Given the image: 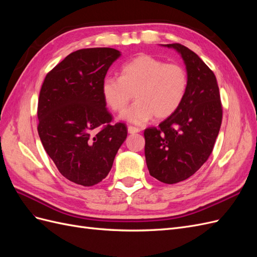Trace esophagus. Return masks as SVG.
Returning a JSON list of instances; mask_svg holds the SVG:
<instances>
[{
    "label": "esophagus",
    "mask_w": 257,
    "mask_h": 257,
    "mask_svg": "<svg viewBox=\"0 0 257 257\" xmlns=\"http://www.w3.org/2000/svg\"><path fill=\"white\" fill-rule=\"evenodd\" d=\"M127 132L130 134H136V133H139V132H141V128L136 127V126H128Z\"/></svg>",
    "instance_id": "34e87169"
}]
</instances>
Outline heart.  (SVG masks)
Listing matches in <instances>:
<instances>
[{"label": "heart", "mask_w": 257, "mask_h": 257, "mask_svg": "<svg viewBox=\"0 0 257 257\" xmlns=\"http://www.w3.org/2000/svg\"><path fill=\"white\" fill-rule=\"evenodd\" d=\"M188 84V74L180 64L164 63L142 54L120 67V77H105L100 93L107 107L121 111L131 98V91H134L136 100L119 119L139 125L153 115L163 120L174 114L183 102Z\"/></svg>", "instance_id": "1"}]
</instances>
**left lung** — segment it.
I'll list each match as a JSON object with an SVG mask.
<instances>
[{"mask_svg":"<svg viewBox=\"0 0 257 257\" xmlns=\"http://www.w3.org/2000/svg\"><path fill=\"white\" fill-rule=\"evenodd\" d=\"M161 46L180 54L189 84L178 110L159 127L145 130V157L152 177L174 184L195 174L211 154L222 123V105L213 72L195 52L180 44Z\"/></svg>","mask_w":257,"mask_h":257,"instance_id":"obj_1","label":"left lung"}]
</instances>
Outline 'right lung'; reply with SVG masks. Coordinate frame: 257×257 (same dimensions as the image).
Masks as SVG:
<instances>
[{"label": "right lung", "mask_w": 257, "mask_h": 257, "mask_svg": "<svg viewBox=\"0 0 257 257\" xmlns=\"http://www.w3.org/2000/svg\"><path fill=\"white\" fill-rule=\"evenodd\" d=\"M121 52L88 48L72 52L46 76L38 98V135L61 175L83 186L107 177L127 136L111 125L100 83Z\"/></svg>", "instance_id": "obj_1"}]
</instances>
